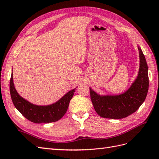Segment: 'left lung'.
I'll list each match as a JSON object with an SVG mask.
<instances>
[{"label": "left lung", "mask_w": 159, "mask_h": 159, "mask_svg": "<svg viewBox=\"0 0 159 159\" xmlns=\"http://www.w3.org/2000/svg\"><path fill=\"white\" fill-rule=\"evenodd\" d=\"M139 70L129 89L119 95H100L89 87L94 109L100 117L121 119L135 112L146 100L149 87L148 67L143 53L138 46Z\"/></svg>", "instance_id": "8db88e82"}]
</instances>
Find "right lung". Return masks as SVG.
<instances>
[{
  "instance_id": "obj_1",
  "label": "right lung",
  "mask_w": 159,
  "mask_h": 159,
  "mask_svg": "<svg viewBox=\"0 0 159 159\" xmlns=\"http://www.w3.org/2000/svg\"><path fill=\"white\" fill-rule=\"evenodd\" d=\"M10 94L15 107L22 116L33 123H50L59 120L67 110L75 89L70 90L56 102L49 105H36L20 96L14 87L11 73L9 84Z\"/></svg>"
}]
</instances>
